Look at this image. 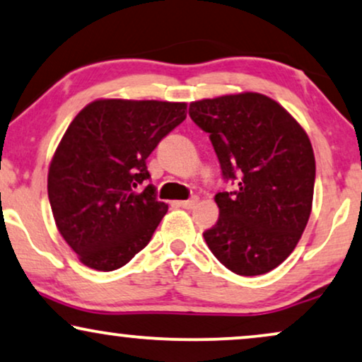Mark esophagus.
<instances>
[{
  "mask_svg": "<svg viewBox=\"0 0 362 362\" xmlns=\"http://www.w3.org/2000/svg\"><path fill=\"white\" fill-rule=\"evenodd\" d=\"M178 207L182 209H194L195 204H197V199H190V200H180V202H177Z\"/></svg>",
  "mask_w": 362,
  "mask_h": 362,
  "instance_id": "1",
  "label": "esophagus"
}]
</instances>
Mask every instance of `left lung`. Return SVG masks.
Masks as SVG:
<instances>
[{
    "label": "left lung",
    "instance_id": "8db88e82",
    "mask_svg": "<svg viewBox=\"0 0 362 362\" xmlns=\"http://www.w3.org/2000/svg\"><path fill=\"white\" fill-rule=\"evenodd\" d=\"M189 113L210 135L223 178L218 221L204 232L228 271L260 276L296 249L313 210L315 158L300 123L276 100L254 91L192 102Z\"/></svg>",
    "mask_w": 362,
    "mask_h": 362
}]
</instances>
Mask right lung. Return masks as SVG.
Listing matches in <instances>:
<instances>
[{
  "instance_id": "add662e5",
  "label": "right lung",
  "mask_w": 362,
  "mask_h": 362,
  "mask_svg": "<svg viewBox=\"0 0 362 362\" xmlns=\"http://www.w3.org/2000/svg\"><path fill=\"white\" fill-rule=\"evenodd\" d=\"M187 117V103L100 98L73 118L48 168L59 234L80 262L110 272L152 239L168 205L144 184L147 158Z\"/></svg>"
}]
</instances>
